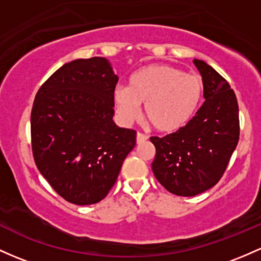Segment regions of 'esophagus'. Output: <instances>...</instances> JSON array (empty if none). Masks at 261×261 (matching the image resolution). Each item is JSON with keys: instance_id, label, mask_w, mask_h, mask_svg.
<instances>
[{"instance_id": "34e87169", "label": "esophagus", "mask_w": 261, "mask_h": 261, "mask_svg": "<svg viewBox=\"0 0 261 261\" xmlns=\"http://www.w3.org/2000/svg\"><path fill=\"white\" fill-rule=\"evenodd\" d=\"M148 139V137L145 136V134H142V133H137V143H143L145 142Z\"/></svg>"}]
</instances>
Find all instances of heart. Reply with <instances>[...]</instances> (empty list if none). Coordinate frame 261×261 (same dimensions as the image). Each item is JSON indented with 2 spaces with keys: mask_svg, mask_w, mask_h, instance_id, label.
Instances as JSON below:
<instances>
[{
  "mask_svg": "<svg viewBox=\"0 0 261 261\" xmlns=\"http://www.w3.org/2000/svg\"><path fill=\"white\" fill-rule=\"evenodd\" d=\"M203 81L167 64L143 67L130 75L127 88L114 89L120 119L134 122L144 105V117L155 130L174 133L193 118L203 98Z\"/></svg>",
  "mask_w": 261,
  "mask_h": 261,
  "instance_id": "obj_1",
  "label": "heart"
}]
</instances>
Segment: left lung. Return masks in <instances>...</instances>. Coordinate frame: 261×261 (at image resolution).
<instances>
[{
  "instance_id": "obj_1",
  "label": "left lung",
  "mask_w": 261,
  "mask_h": 261,
  "mask_svg": "<svg viewBox=\"0 0 261 261\" xmlns=\"http://www.w3.org/2000/svg\"><path fill=\"white\" fill-rule=\"evenodd\" d=\"M194 64L205 102L180 130L150 138L155 147L154 175L168 192L180 197L214 187L239 141V107L230 85L204 61L194 60Z\"/></svg>"
}]
</instances>
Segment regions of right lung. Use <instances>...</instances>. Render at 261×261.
<instances>
[{"mask_svg":"<svg viewBox=\"0 0 261 261\" xmlns=\"http://www.w3.org/2000/svg\"><path fill=\"white\" fill-rule=\"evenodd\" d=\"M117 82L107 58L74 60L36 94L33 158L49 186L69 203L89 205L106 198L136 145V130L113 120Z\"/></svg>","mask_w":261,"mask_h":261,"instance_id":"right-lung-1","label":"right lung"}]
</instances>
